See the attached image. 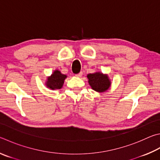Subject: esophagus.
Masks as SVG:
<instances>
[{
	"label": "esophagus",
	"mask_w": 160,
	"mask_h": 160,
	"mask_svg": "<svg viewBox=\"0 0 160 160\" xmlns=\"http://www.w3.org/2000/svg\"><path fill=\"white\" fill-rule=\"evenodd\" d=\"M82 72H79V73H78V74H75V76L78 77V78H81V76H82Z\"/></svg>",
	"instance_id": "obj_1"
}]
</instances>
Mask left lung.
<instances>
[{
  "label": "left lung",
  "mask_w": 160,
  "mask_h": 160,
  "mask_svg": "<svg viewBox=\"0 0 160 160\" xmlns=\"http://www.w3.org/2000/svg\"><path fill=\"white\" fill-rule=\"evenodd\" d=\"M87 78L91 88L98 93L106 92L111 86V80L109 79L108 74H103L100 71L89 73Z\"/></svg>",
  "instance_id": "1"
}]
</instances>
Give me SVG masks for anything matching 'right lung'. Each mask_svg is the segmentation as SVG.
<instances>
[{
    "label": "right lung",
    "instance_id": "obj_1",
    "mask_svg": "<svg viewBox=\"0 0 160 160\" xmlns=\"http://www.w3.org/2000/svg\"><path fill=\"white\" fill-rule=\"evenodd\" d=\"M66 78H67V75L62 73L59 70H55L50 76L47 78L45 85L48 89L52 90L59 89L62 88Z\"/></svg>",
    "mask_w": 160,
    "mask_h": 160
}]
</instances>
